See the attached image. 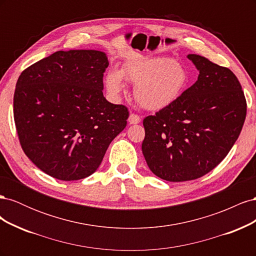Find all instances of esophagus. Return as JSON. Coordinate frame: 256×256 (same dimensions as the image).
<instances>
[{
  "instance_id": "1",
  "label": "esophagus",
  "mask_w": 256,
  "mask_h": 256,
  "mask_svg": "<svg viewBox=\"0 0 256 256\" xmlns=\"http://www.w3.org/2000/svg\"><path fill=\"white\" fill-rule=\"evenodd\" d=\"M128 122H129V124H131V125H136V124H138V122H141V118L138 115L134 114V113H131L129 115Z\"/></svg>"
}]
</instances>
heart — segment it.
Returning a JSON list of instances; mask_svg holds the SVG:
<instances>
[{"instance_id":"obj_1","label":"heart","mask_w":256,"mask_h":256,"mask_svg":"<svg viewBox=\"0 0 256 256\" xmlns=\"http://www.w3.org/2000/svg\"><path fill=\"white\" fill-rule=\"evenodd\" d=\"M122 78L134 83V96L147 110L158 111L175 102L189 82L186 68L166 56L142 58L130 60L122 70L111 69L106 76V86L113 98L125 92Z\"/></svg>"}]
</instances>
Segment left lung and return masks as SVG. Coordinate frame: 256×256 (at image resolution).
Masks as SVG:
<instances>
[{
    "instance_id": "1",
    "label": "left lung",
    "mask_w": 256,
    "mask_h": 256,
    "mask_svg": "<svg viewBox=\"0 0 256 256\" xmlns=\"http://www.w3.org/2000/svg\"><path fill=\"white\" fill-rule=\"evenodd\" d=\"M198 81L175 102L143 120L142 152L150 171L168 182L196 180L226 157L246 115L237 76L228 68L189 54Z\"/></svg>"
}]
</instances>
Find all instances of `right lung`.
Masks as SVG:
<instances>
[{
  "label": "right lung",
  "mask_w": 256,
  "mask_h": 256,
  "mask_svg": "<svg viewBox=\"0 0 256 256\" xmlns=\"http://www.w3.org/2000/svg\"><path fill=\"white\" fill-rule=\"evenodd\" d=\"M104 52L58 51L19 76L14 118L23 152L56 180H79L94 173L129 111L104 97Z\"/></svg>",
  "instance_id": "obj_1"
}]
</instances>
